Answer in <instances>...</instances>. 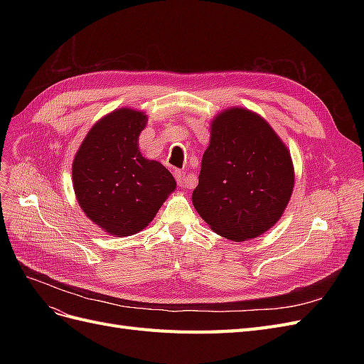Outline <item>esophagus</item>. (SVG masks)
I'll return each mask as SVG.
<instances>
[{
    "label": "esophagus",
    "instance_id": "obj_1",
    "mask_svg": "<svg viewBox=\"0 0 364 364\" xmlns=\"http://www.w3.org/2000/svg\"><path fill=\"white\" fill-rule=\"evenodd\" d=\"M174 176H176V181H178L181 188H191V186H193L190 178H188V176H186L185 171H176Z\"/></svg>",
    "mask_w": 364,
    "mask_h": 364
}]
</instances>
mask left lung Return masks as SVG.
I'll list each match as a JSON object with an SVG mask.
<instances>
[{"mask_svg": "<svg viewBox=\"0 0 364 364\" xmlns=\"http://www.w3.org/2000/svg\"><path fill=\"white\" fill-rule=\"evenodd\" d=\"M193 205L215 234L247 241L277 225L294 186L290 150L272 126L246 107L211 121Z\"/></svg>", "mask_w": 364, "mask_h": 364, "instance_id": "1", "label": "left lung"}]
</instances>
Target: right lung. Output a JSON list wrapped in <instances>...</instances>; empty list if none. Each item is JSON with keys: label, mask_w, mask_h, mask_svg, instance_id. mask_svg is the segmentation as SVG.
<instances>
[{"label": "right lung", "mask_w": 364, "mask_h": 364, "mask_svg": "<svg viewBox=\"0 0 364 364\" xmlns=\"http://www.w3.org/2000/svg\"><path fill=\"white\" fill-rule=\"evenodd\" d=\"M146 126V112L115 109L87 132L73 161L77 202L92 223L115 237L149 226L176 190L171 173L141 155L138 139Z\"/></svg>", "instance_id": "right-lung-1"}]
</instances>
